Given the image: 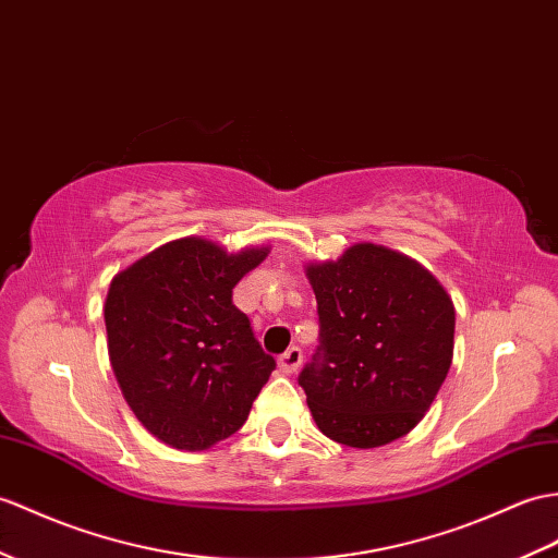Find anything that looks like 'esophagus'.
Returning a JSON list of instances; mask_svg holds the SVG:
<instances>
[{
  "label": "esophagus",
  "instance_id": "34e87169",
  "mask_svg": "<svg viewBox=\"0 0 558 558\" xmlns=\"http://www.w3.org/2000/svg\"><path fill=\"white\" fill-rule=\"evenodd\" d=\"M302 361H304V354H302V349L300 347H290L288 352L284 354H280V359H278V366H280V371L282 373H294L296 368L302 366Z\"/></svg>",
  "mask_w": 558,
  "mask_h": 558
}]
</instances>
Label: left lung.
Returning <instances> with one entry per match:
<instances>
[{
  "mask_svg": "<svg viewBox=\"0 0 558 558\" xmlns=\"http://www.w3.org/2000/svg\"><path fill=\"white\" fill-rule=\"evenodd\" d=\"M318 349L300 373L318 430L373 449L413 430L454 354V304L430 270L361 242L338 262L308 264Z\"/></svg>",
  "mask_w": 558,
  "mask_h": 558,
  "instance_id": "1",
  "label": "left lung"
}]
</instances>
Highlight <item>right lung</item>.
I'll return each mask as SVG.
<instances>
[{
  "instance_id": "add662e5",
  "label": "right lung",
  "mask_w": 558,
  "mask_h": 558,
  "mask_svg": "<svg viewBox=\"0 0 558 558\" xmlns=\"http://www.w3.org/2000/svg\"><path fill=\"white\" fill-rule=\"evenodd\" d=\"M268 247L228 254L211 240L161 244L111 280L109 359L137 421L168 447L202 451L238 433L276 359L232 304Z\"/></svg>"
}]
</instances>
